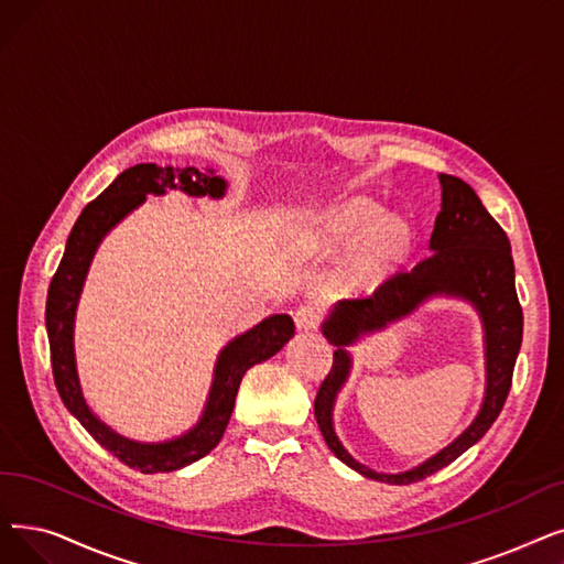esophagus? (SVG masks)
Returning <instances> with one entry per match:
<instances>
[{
	"label": "esophagus",
	"mask_w": 564,
	"mask_h": 564,
	"mask_svg": "<svg viewBox=\"0 0 564 564\" xmlns=\"http://www.w3.org/2000/svg\"><path fill=\"white\" fill-rule=\"evenodd\" d=\"M295 325L300 332H313L317 325H321V308L313 304L300 306L295 311Z\"/></svg>",
	"instance_id": "34e87169"
}]
</instances>
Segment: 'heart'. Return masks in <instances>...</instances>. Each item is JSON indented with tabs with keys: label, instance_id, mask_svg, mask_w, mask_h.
I'll return each mask as SVG.
<instances>
[{
	"label": "heart",
	"instance_id": "obj_1",
	"mask_svg": "<svg viewBox=\"0 0 564 564\" xmlns=\"http://www.w3.org/2000/svg\"><path fill=\"white\" fill-rule=\"evenodd\" d=\"M412 232L401 218H384L371 198H348L327 207L292 235V253L323 258L355 249L348 262V281L357 288L373 285L399 267L410 251Z\"/></svg>",
	"mask_w": 564,
	"mask_h": 564
}]
</instances>
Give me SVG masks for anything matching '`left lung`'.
I'll return each mask as SVG.
<instances>
[{
  "mask_svg": "<svg viewBox=\"0 0 564 564\" xmlns=\"http://www.w3.org/2000/svg\"><path fill=\"white\" fill-rule=\"evenodd\" d=\"M443 203L435 216L429 256L410 272H399L380 285L369 300H343L332 306L323 323V336L336 346L334 366L315 397V420L327 447L338 460L359 475L387 481L412 484L456 460L494 426L507 401L513 364L523 340V311L513 285V260L505 230L486 212L473 186L440 173ZM435 296L468 301L480 315L485 329L487 389L478 417L445 449L405 474H376L339 445L333 431V405L349 377L351 356L347 348L364 335L398 322Z\"/></svg>",
  "mask_w": 564,
  "mask_h": 564,
  "instance_id": "1",
  "label": "left lung"
}]
</instances>
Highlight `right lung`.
I'll return each instance as SVG.
<instances>
[{"label": "right lung", "mask_w": 564, "mask_h": 564, "mask_svg": "<svg viewBox=\"0 0 564 564\" xmlns=\"http://www.w3.org/2000/svg\"><path fill=\"white\" fill-rule=\"evenodd\" d=\"M167 191H182L193 198L209 195V198L218 200L226 195L228 182L209 167H161L156 163H138L124 170L78 216L66 239L62 262L51 288H47L45 302V329L47 340H51L53 376L66 410L89 431L96 443L129 468L144 475L173 473L207 456L221 443L226 433L243 373L251 366L274 357L295 336L292 317L288 313H276L228 340V346H224L216 357L212 387L200 420L186 433L163 440V443H138V440L119 435L96 417L85 401L76 361V313L83 288L91 260L106 235L138 209L147 200V195H165Z\"/></svg>", "instance_id": "1"}]
</instances>
